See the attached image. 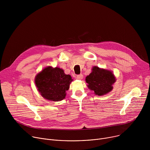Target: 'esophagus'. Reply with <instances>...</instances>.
Wrapping results in <instances>:
<instances>
[{
	"label": "esophagus",
	"instance_id": "esophagus-1",
	"mask_svg": "<svg viewBox=\"0 0 150 150\" xmlns=\"http://www.w3.org/2000/svg\"><path fill=\"white\" fill-rule=\"evenodd\" d=\"M76 78L78 79H82L83 78V75L82 74H79V75H78L77 76H76Z\"/></svg>",
	"mask_w": 150,
	"mask_h": 150
}]
</instances>
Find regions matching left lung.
<instances>
[{"instance_id":"left-lung-1","label":"left lung","mask_w":150,"mask_h":150,"mask_svg":"<svg viewBox=\"0 0 150 150\" xmlns=\"http://www.w3.org/2000/svg\"><path fill=\"white\" fill-rule=\"evenodd\" d=\"M88 88L94 92L96 95L103 96L113 90V84L116 78L109 70L94 67L91 73L85 78Z\"/></svg>"}]
</instances>
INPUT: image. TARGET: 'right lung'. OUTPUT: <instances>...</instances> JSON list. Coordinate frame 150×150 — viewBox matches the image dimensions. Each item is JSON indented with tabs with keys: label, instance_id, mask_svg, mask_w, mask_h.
<instances>
[{
	"label": "right lung",
	"instance_id": "right-lung-1",
	"mask_svg": "<svg viewBox=\"0 0 150 150\" xmlns=\"http://www.w3.org/2000/svg\"><path fill=\"white\" fill-rule=\"evenodd\" d=\"M73 81L71 75H66L63 69L47 67L35 78V83L41 96L50 101H59L65 98L66 91Z\"/></svg>",
	"mask_w": 150,
	"mask_h": 150
}]
</instances>
